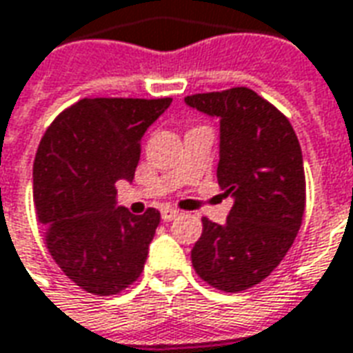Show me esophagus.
I'll use <instances>...</instances> for the list:
<instances>
[{
  "instance_id": "obj_1",
  "label": "esophagus",
  "mask_w": 353,
  "mask_h": 353,
  "mask_svg": "<svg viewBox=\"0 0 353 353\" xmlns=\"http://www.w3.org/2000/svg\"><path fill=\"white\" fill-rule=\"evenodd\" d=\"M176 216H179V211H176V209H172V207H163V209H161V219H163L165 222L174 221Z\"/></svg>"
}]
</instances>
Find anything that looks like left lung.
<instances>
[{
  "label": "left lung",
  "instance_id": "obj_1",
  "mask_svg": "<svg viewBox=\"0 0 353 353\" xmlns=\"http://www.w3.org/2000/svg\"><path fill=\"white\" fill-rule=\"evenodd\" d=\"M184 102L221 121L216 179L234 205L224 224L203 219L192 249L197 276L219 291L261 283L283 261L306 205L304 161L289 119L247 87L201 92Z\"/></svg>",
  "mask_w": 353,
  "mask_h": 353
}]
</instances>
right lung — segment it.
Listing matches in <instances>:
<instances>
[{
  "label": "right lung",
  "mask_w": 353,
  "mask_h": 353,
  "mask_svg": "<svg viewBox=\"0 0 353 353\" xmlns=\"http://www.w3.org/2000/svg\"><path fill=\"white\" fill-rule=\"evenodd\" d=\"M172 99H83L45 131L34 159V203L54 262L81 289L117 294L141 276L159 211L117 207L141 141Z\"/></svg>",
  "instance_id": "add662e5"
}]
</instances>
